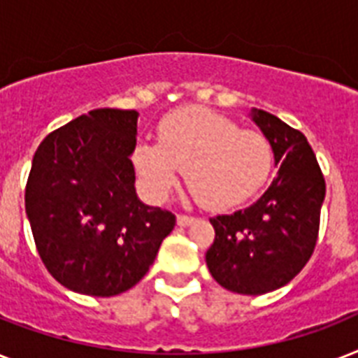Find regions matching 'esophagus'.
<instances>
[{
  "instance_id": "1",
  "label": "esophagus",
  "mask_w": 358,
  "mask_h": 358,
  "mask_svg": "<svg viewBox=\"0 0 358 358\" xmlns=\"http://www.w3.org/2000/svg\"><path fill=\"white\" fill-rule=\"evenodd\" d=\"M193 221H195V217H189V215H182V213L176 215V223H178L180 227H187V224H191Z\"/></svg>"
}]
</instances>
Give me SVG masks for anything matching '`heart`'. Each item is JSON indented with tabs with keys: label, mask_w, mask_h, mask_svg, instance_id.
I'll return each instance as SVG.
<instances>
[{
	"label": "heart",
	"mask_w": 358,
	"mask_h": 358,
	"mask_svg": "<svg viewBox=\"0 0 358 358\" xmlns=\"http://www.w3.org/2000/svg\"><path fill=\"white\" fill-rule=\"evenodd\" d=\"M135 171L152 201H163L185 171V184L202 206H238L255 195L273 167V146L256 129L206 108L169 115L159 124L156 143H141Z\"/></svg>",
	"instance_id": "1"
}]
</instances>
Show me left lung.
I'll return each mask as SVG.
<instances>
[{"label":"left lung","mask_w":358,"mask_h":358,"mask_svg":"<svg viewBox=\"0 0 358 358\" xmlns=\"http://www.w3.org/2000/svg\"><path fill=\"white\" fill-rule=\"evenodd\" d=\"M250 117L271 143L278 173L255 204L210 219L215 239L206 264L223 288L262 295L288 284L310 260L325 178L299 129L262 109H252Z\"/></svg>","instance_id":"8db88e82"}]
</instances>
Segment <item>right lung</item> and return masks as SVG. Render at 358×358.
<instances>
[{"mask_svg":"<svg viewBox=\"0 0 358 358\" xmlns=\"http://www.w3.org/2000/svg\"><path fill=\"white\" fill-rule=\"evenodd\" d=\"M134 109H92L44 137L25 185V213L42 264L78 294L134 288L174 229V213L135 193Z\"/></svg>","mask_w":358,"mask_h":358,"instance_id":"right-lung-1","label":"right lung"}]
</instances>
